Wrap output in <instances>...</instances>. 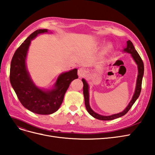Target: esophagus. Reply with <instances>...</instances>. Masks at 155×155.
Segmentation results:
<instances>
[{"mask_svg":"<svg viewBox=\"0 0 155 155\" xmlns=\"http://www.w3.org/2000/svg\"><path fill=\"white\" fill-rule=\"evenodd\" d=\"M78 74L79 78H82L86 74V70L85 68H80L78 69Z\"/></svg>","mask_w":155,"mask_h":155,"instance_id":"esophagus-1","label":"esophagus"}]
</instances>
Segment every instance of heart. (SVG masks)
Segmentation results:
<instances>
[{"mask_svg":"<svg viewBox=\"0 0 155 155\" xmlns=\"http://www.w3.org/2000/svg\"><path fill=\"white\" fill-rule=\"evenodd\" d=\"M111 48H112V46H111L110 45H108V46H107V48H106L105 50H106V51H110V50H111Z\"/></svg>","mask_w":155,"mask_h":155,"instance_id":"1","label":"heart"}]
</instances>
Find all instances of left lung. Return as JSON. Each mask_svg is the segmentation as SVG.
Returning <instances> with one entry per match:
<instances>
[{
    "label": "left lung",
    "instance_id": "left-lung-1",
    "mask_svg": "<svg viewBox=\"0 0 155 155\" xmlns=\"http://www.w3.org/2000/svg\"><path fill=\"white\" fill-rule=\"evenodd\" d=\"M124 51L126 53H129L131 54V56L133 58L134 61L135 63H137L138 65V77L137 79V85H136V88H135V91L134 93V95L132 97V100H130V103L129 105H127L125 110L122 112H120V113L118 114H114L110 116H103L101 114H99L96 113L94 111L90 106V104H89V86L87 82L85 79H82V81L83 83V95L84 97H85V104L87 110L88 112L92 116H93L94 118H95L97 120H114L116 118H120L121 116H124L127 112L131 107L133 106V105L134 104V102L137 100L140 94V92H141L142 90V78L143 76V72H144V66H143V61L140 58V56L139 55L138 53L137 52V51L135 50L134 46H133V44L132 42H131L130 40L127 41V46L124 49Z\"/></svg>",
    "mask_w": 155,
    "mask_h": 155
}]
</instances>
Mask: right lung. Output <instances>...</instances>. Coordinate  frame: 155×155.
Here are the masks:
<instances>
[{
    "mask_svg": "<svg viewBox=\"0 0 155 155\" xmlns=\"http://www.w3.org/2000/svg\"><path fill=\"white\" fill-rule=\"evenodd\" d=\"M48 31L47 29L35 31L17 49L12 59L10 75L11 85L21 104L32 112L43 115L51 114L59 109L70 83L78 78L76 68L63 72L49 90L39 88L32 81L26 64L28 50L31 40Z\"/></svg>",
    "mask_w": 155,
    "mask_h": 155,
    "instance_id": "1",
    "label": "right lung"
}]
</instances>
